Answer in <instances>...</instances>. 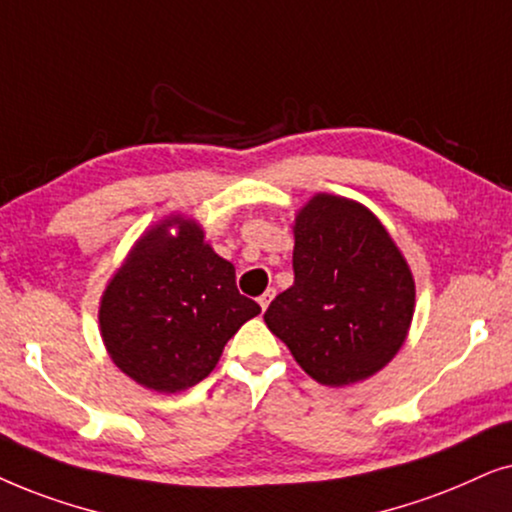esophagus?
Segmentation results:
<instances>
[{"label": "esophagus", "instance_id": "obj_1", "mask_svg": "<svg viewBox=\"0 0 512 512\" xmlns=\"http://www.w3.org/2000/svg\"><path fill=\"white\" fill-rule=\"evenodd\" d=\"M274 295H276V290L269 288L260 299H257V302H260V306H262V311H267V306H269L271 299H274Z\"/></svg>", "mask_w": 512, "mask_h": 512}]
</instances>
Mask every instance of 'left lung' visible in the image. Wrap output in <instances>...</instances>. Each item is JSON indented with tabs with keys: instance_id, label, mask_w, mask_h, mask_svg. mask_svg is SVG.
Masks as SVG:
<instances>
[{
	"instance_id": "obj_1",
	"label": "left lung",
	"mask_w": 512,
	"mask_h": 512,
	"mask_svg": "<svg viewBox=\"0 0 512 512\" xmlns=\"http://www.w3.org/2000/svg\"><path fill=\"white\" fill-rule=\"evenodd\" d=\"M295 283L264 323L302 370L325 386L379 372L405 342L414 281L377 217L356 201L318 194L295 220Z\"/></svg>"
}]
</instances>
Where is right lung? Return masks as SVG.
Segmentation results:
<instances>
[{
    "label": "right lung",
    "mask_w": 512,
    "mask_h": 512,
    "mask_svg": "<svg viewBox=\"0 0 512 512\" xmlns=\"http://www.w3.org/2000/svg\"><path fill=\"white\" fill-rule=\"evenodd\" d=\"M170 223L181 227L177 237ZM260 311L238 292L234 264L203 243L199 224L173 217L140 238L107 285L100 330L121 372L175 393L206 379L224 344Z\"/></svg>",
    "instance_id": "obj_1"
}]
</instances>
